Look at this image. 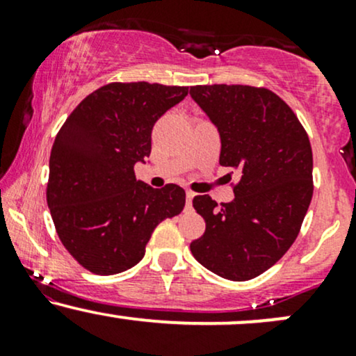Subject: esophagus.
<instances>
[{
	"mask_svg": "<svg viewBox=\"0 0 356 356\" xmlns=\"http://www.w3.org/2000/svg\"><path fill=\"white\" fill-rule=\"evenodd\" d=\"M194 192H192V191H186V199H187V201H186V206H187V209H191V207H192V199H194Z\"/></svg>",
	"mask_w": 356,
	"mask_h": 356,
	"instance_id": "34e87169",
	"label": "esophagus"
}]
</instances>
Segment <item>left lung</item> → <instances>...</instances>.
<instances>
[{"label": "left lung", "instance_id": "left-lung-1", "mask_svg": "<svg viewBox=\"0 0 356 356\" xmlns=\"http://www.w3.org/2000/svg\"><path fill=\"white\" fill-rule=\"evenodd\" d=\"M192 99L220 136L219 164L239 170L234 201L218 206L195 195L206 231L192 241L195 259L220 277L263 275L291 248L313 195V152L296 113L271 90L251 85H195Z\"/></svg>", "mask_w": 356, "mask_h": 356}]
</instances>
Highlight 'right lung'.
Wrapping results in <instances>:
<instances>
[{
  "label": "right lung",
  "mask_w": 356,
  "mask_h": 356,
  "mask_svg": "<svg viewBox=\"0 0 356 356\" xmlns=\"http://www.w3.org/2000/svg\"><path fill=\"white\" fill-rule=\"evenodd\" d=\"M189 93L177 85H104L68 115L50 155L47 202L76 263L100 276L136 266L159 222L181 214L177 184L154 189L134 165L150 155L154 124Z\"/></svg>",
  "instance_id": "add662e5"
}]
</instances>
